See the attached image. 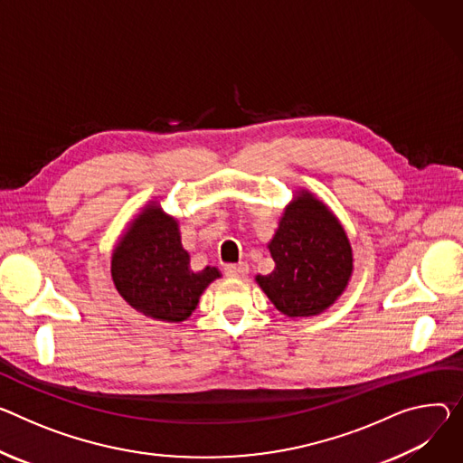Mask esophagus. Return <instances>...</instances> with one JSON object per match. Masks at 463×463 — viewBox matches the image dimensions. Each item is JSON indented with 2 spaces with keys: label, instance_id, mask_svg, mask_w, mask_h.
Instances as JSON below:
<instances>
[{
  "label": "esophagus",
  "instance_id": "1",
  "mask_svg": "<svg viewBox=\"0 0 463 463\" xmlns=\"http://www.w3.org/2000/svg\"><path fill=\"white\" fill-rule=\"evenodd\" d=\"M225 275L229 277H245L249 273V266L245 262H240V264H227L223 268Z\"/></svg>",
  "mask_w": 463,
  "mask_h": 463
}]
</instances>
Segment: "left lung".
Masks as SVG:
<instances>
[{"mask_svg":"<svg viewBox=\"0 0 463 463\" xmlns=\"http://www.w3.org/2000/svg\"><path fill=\"white\" fill-rule=\"evenodd\" d=\"M275 269L257 282L288 317L326 310L342 296L353 273L349 238L330 210L312 194H299L269 243Z\"/></svg>","mask_w":463,"mask_h":463,"instance_id":"1","label":"left lung"}]
</instances>
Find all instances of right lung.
<instances>
[{
    "instance_id": "1",
    "label": "right lung",
    "mask_w": 463,
    "mask_h": 463,
    "mask_svg": "<svg viewBox=\"0 0 463 463\" xmlns=\"http://www.w3.org/2000/svg\"><path fill=\"white\" fill-rule=\"evenodd\" d=\"M177 222L147 206L112 253V280L133 308L158 321L179 323L195 310L203 289L220 277L216 268L192 271Z\"/></svg>"
}]
</instances>
